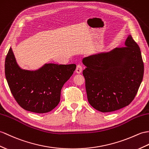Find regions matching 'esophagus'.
Segmentation results:
<instances>
[{"instance_id": "34e87169", "label": "esophagus", "mask_w": 149, "mask_h": 149, "mask_svg": "<svg viewBox=\"0 0 149 149\" xmlns=\"http://www.w3.org/2000/svg\"><path fill=\"white\" fill-rule=\"evenodd\" d=\"M82 70V65H80V64L77 65V67H76V69H75L76 73L81 74Z\"/></svg>"}]
</instances>
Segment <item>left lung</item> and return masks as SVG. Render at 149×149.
Listing matches in <instances>:
<instances>
[{"mask_svg": "<svg viewBox=\"0 0 149 149\" xmlns=\"http://www.w3.org/2000/svg\"><path fill=\"white\" fill-rule=\"evenodd\" d=\"M88 102L102 112L129 105L142 81L144 65L140 49L130 35L125 46L82 60Z\"/></svg>", "mask_w": 149, "mask_h": 149, "instance_id": "1", "label": "left lung"}]
</instances>
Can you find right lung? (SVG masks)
Wrapping results in <instances>:
<instances>
[{
	"instance_id": "obj_1",
	"label": "right lung",
	"mask_w": 149,
	"mask_h": 149,
	"mask_svg": "<svg viewBox=\"0 0 149 149\" xmlns=\"http://www.w3.org/2000/svg\"><path fill=\"white\" fill-rule=\"evenodd\" d=\"M75 64H45L35 71L23 70L10 47L5 61L6 78L19 105L30 112L51 111L60 101L61 90L73 74Z\"/></svg>"
}]
</instances>
